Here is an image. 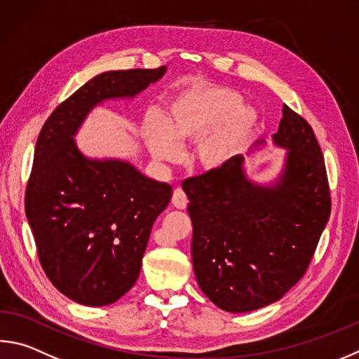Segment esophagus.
Wrapping results in <instances>:
<instances>
[{"instance_id": "esophagus-1", "label": "esophagus", "mask_w": 359, "mask_h": 359, "mask_svg": "<svg viewBox=\"0 0 359 359\" xmlns=\"http://www.w3.org/2000/svg\"><path fill=\"white\" fill-rule=\"evenodd\" d=\"M172 204L177 207V208H185L188 204V199H187V194L185 191L182 190V188H175L174 194H172Z\"/></svg>"}]
</instances>
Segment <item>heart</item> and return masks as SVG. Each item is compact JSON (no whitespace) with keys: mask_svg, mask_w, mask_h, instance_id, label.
I'll list each match as a JSON object with an SVG mask.
<instances>
[{"mask_svg":"<svg viewBox=\"0 0 359 359\" xmlns=\"http://www.w3.org/2000/svg\"><path fill=\"white\" fill-rule=\"evenodd\" d=\"M238 103L240 95L229 89L199 86L187 90L171 103L163 123L157 117L147 121V146L157 160L171 161L177 157V146L201 137L193 154L198 165L205 169L224 166L240 152L257 121L252 108L237 109ZM218 121L222 123L214 129Z\"/></svg>","mask_w":359,"mask_h":359,"instance_id":"heart-1","label":"heart"}]
</instances>
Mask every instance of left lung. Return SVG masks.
Returning a JSON list of instances; mask_svg holds the SVG:
<instances>
[{"label":"left lung","mask_w":359,"mask_h":359,"mask_svg":"<svg viewBox=\"0 0 359 359\" xmlns=\"http://www.w3.org/2000/svg\"><path fill=\"white\" fill-rule=\"evenodd\" d=\"M273 141L289 149L276 185L251 184L240 155L182 184L190 201L194 275L227 312L264 308L292 289L331 213L323 154L308 121L284 105Z\"/></svg>","instance_id":"1"}]
</instances>
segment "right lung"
<instances>
[{
  "instance_id": "add662e5",
  "label": "right lung",
  "mask_w": 359,
  "mask_h": 359,
  "mask_svg": "<svg viewBox=\"0 0 359 359\" xmlns=\"http://www.w3.org/2000/svg\"><path fill=\"white\" fill-rule=\"evenodd\" d=\"M165 72L161 66L97 75L60 103L39 133L26 218L45 275L80 304H111L133 287L172 187L126 161L84 158L72 136L97 103L133 97Z\"/></svg>"
}]
</instances>
